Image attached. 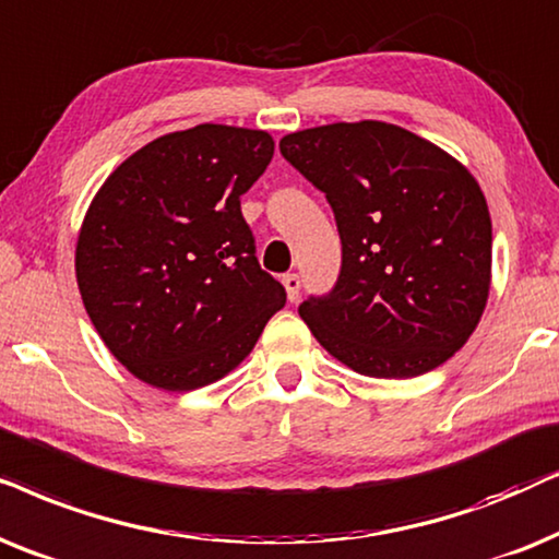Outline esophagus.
Wrapping results in <instances>:
<instances>
[{
    "instance_id": "1",
    "label": "esophagus",
    "mask_w": 559,
    "mask_h": 559,
    "mask_svg": "<svg viewBox=\"0 0 559 559\" xmlns=\"http://www.w3.org/2000/svg\"><path fill=\"white\" fill-rule=\"evenodd\" d=\"M284 286H286V294H288V301H296L301 294V278L296 273H286L284 275Z\"/></svg>"
}]
</instances>
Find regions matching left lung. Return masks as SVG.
Instances as JSON below:
<instances>
[{"mask_svg": "<svg viewBox=\"0 0 559 559\" xmlns=\"http://www.w3.org/2000/svg\"><path fill=\"white\" fill-rule=\"evenodd\" d=\"M281 155L330 202L334 286L299 314L326 353L370 378L429 373L471 337L490 286V214L475 178L414 132L337 122L294 132Z\"/></svg>", "mask_w": 559, "mask_h": 559, "instance_id": "obj_1", "label": "left lung"}]
</instances>
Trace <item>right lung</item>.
<instances>
[{
	"label": "right lung",
	"mask_w": 559,
	"mask_h": 559,
	"mask_svg": "<svg viewBox=\"0 0 559 559\" xmlns=\"http://www.w3.org/2000/svg\"><path fill=\"white\" fill-rule=\"evenodd\" d=\"M273 158L263 130L197 124L111 174L76 245L86 314L109 353L163 391H193L255 347L286 288L260 267L240 197Z\"/></svg>",
	"instance_id": "obj_1"
}]
</instances>
